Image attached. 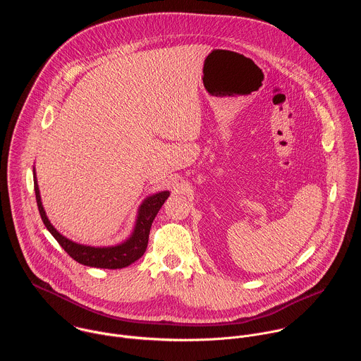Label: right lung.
<instances>
[{
    "label": "right lung",
    "mask_w": 361,
    "mask_h": 361,
    "mask_svg": "<svg viewBox=\"0 0 361 361\" xmlns=\"http://www.w3.org/2000/svg\"><path fill=\"white\" fill-rule=\"evenodd\" d=\"M32 173H34V190H35L38 212L47 230L53 234V237L59 241V244L64 248V251L71 257V259H74L80 264H84L88 267H97V269H110V270L124 269L133 264L134 262H137L145 252L151 224L154 219H156L157 213L160 212L161 205L170 195V191H160L157 194L147 197L141 202V205L138 207L134 230L126 241L117 245H110V247H91V245H84V244H78L68 240L67 237L60 234L54 228V226L49 223L41 202L35 169L32 170Z\"/></svg>",
    "instance_id": "obj_1"
}]
</instances>
